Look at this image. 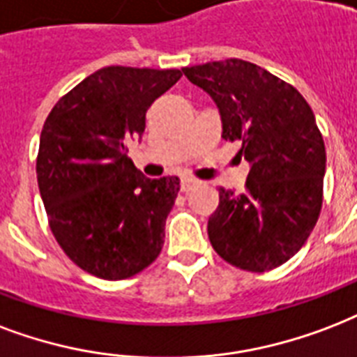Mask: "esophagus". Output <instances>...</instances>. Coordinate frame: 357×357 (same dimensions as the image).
<instances>
[{"label": "esophagus", "instance_id": "esophagus-1", "mask_svg": "<svg viewBox=\"0 0 357 357\" xmlns=\"http://www.w3.org/2000/svg\"><path fill=\"white\" fill-rule=\"evenodd\" d=\"M195 185H197V181H195V179H190V178L181 179V190H183V192H187V190L192 189Z\"/></svg>", "mask_w": 357, "mask_h": 357}]
</instances>
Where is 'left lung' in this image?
Wrapping results in <instances>:
<instances>
[{"mask_svg":"<svg viewBox=\"0 0 357 357\" xmlns=\"http://www.w3.org/2000/svg\"><path fill=\"white\" fill-rule=\"evenodd\" d=\"M219 108L222 138L241 142L245 192L219 187L208 221L213 249L245 271H269L303 247L322 208L326 148L298 89L243 59L185 67Z\"/></svg>","mask_w":357,"mask_h":357,"instance_id":"8db88e82","label":"left lung"}]
</instances>
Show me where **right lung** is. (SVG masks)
I'll return each mask as SVG.
<instances>
[{"mask_svg": "<svg viewBox=\"0 0 357 357\" xmlns=\"http://www.w3.org/2000/svg\"><path fill=\"white\" fill-rule=\"evenodd\" d=\"M181 78L178 69L105 67L73 88L45 121L37 181L65 255L91 275L119 281L159 257L179 179H149L127 155L146 112Z\"/></svg>", "mask_w": 357, "mask_h": 357, "instance_id": "add662e5", "label": "right lung"}]
</instances>
